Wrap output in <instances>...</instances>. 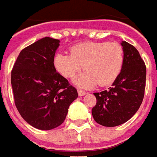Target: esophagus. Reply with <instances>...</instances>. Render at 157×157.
Here are the masks:
<instances>
[{
	"label": "esophagus",
	"mask_w": 157,
	"mask_h": 157,
	"mask_svg": "<svg viewBox=\"0 0 157 157\" xmlns=\"http://www.w3.org/2000/svg\"><path fill=\"white\" fill-rule=\"evenodd\" d=\"M77 92H78L79 96H83V95H85V94H87V93L85 92V91H83V90H80V89H79Z\"/></svg>",
	"instance_id": "1"
}]
</instances>
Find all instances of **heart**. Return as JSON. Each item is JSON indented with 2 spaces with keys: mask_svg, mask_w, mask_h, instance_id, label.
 Segmentation results:
<instances>
[{
  "mask_svg": "<svg viewBox=\"0 0 157 157\" xmlns=\"http://www.w3.org/2000/svg\"><path fill=\"white\" fill-rule=\"evenodd\" d=\"M70 55L58 53L54 57L56 70L66 78H74L80 87L91 88L112 85L119 77L124 60L122 45L116 42H83L70 48Z\"/></svg>",
  "mask_w": 157,
  "mask_h": 157,
  "instance_id": "heart-1",
  "label": "heart"
}]
</instances>
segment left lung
I'll return each instance as SVG.
<instances>
[{"label":"left lung","instance_id":"obj_1","mask_svg":"<svg viewBox=\"0 0 157 157\" xmlns=\"http://www.w3.org/2000/svg\"><path fill=\"white\" fill-rule=\"evenodd\" d=\"M121 45L124 60L119 77L108 90L94 93L92 114L97 123L113 127L125 123L139 109L144 96L146 67L137 50L125 41Z\"/></svg>","mask_w":157,"mask_h":157}]
</instances>
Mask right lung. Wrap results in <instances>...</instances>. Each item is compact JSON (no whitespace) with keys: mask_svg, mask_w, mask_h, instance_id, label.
<instances>
[{"mask_svg":"<svg viewBox=\"0 0 157 157\" xmlns=\"http://www.w3.org/2000/svg\"><path fill=\"white\" fill-rule=\"evenodd\" d=\"M60 41L45 37L20 52L11 73L16 107L32 126L48 131L64 121L77 90L56 72L54 56Z\"/></svg>","mask_w":157,"mask_h":157,"instance_id":"1","label":"right lung"}]
</instances>
